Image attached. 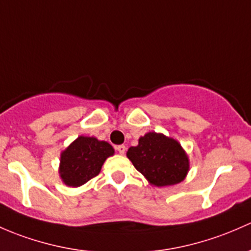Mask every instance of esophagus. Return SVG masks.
Returning <instances> with one entry per match:
<instances>
[{
  "label": "esophagus",
  "instance_id": "esophagus-1",
  "mask_svg": "<svg viewBox=\"0 0 251 251\" xmlns=\"http://www.w3.org/2000/svg\"><path fill=\"white\" fill-rule=\"evenodd\" d=\"M116 150H117L121 154H125L126 149L125 145H118V146H116Z\"/></svg>",
  "mask_w": 251,
  "mask_h": 251
}]
</instances>
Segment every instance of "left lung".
I'll return each instance as SVG.
<instances>
[{
  "label": "left lung",
  "mask_w": 251,
  "mask_h": 251,
  "mask_svg": "<svg viewBox=\"0 0 251 251\" xmlns=\"http://www.w3.org/2000/svg\"><path fill=\"white\" fill-rule=\"evenodd\" d=\"M135 169L154 186L181 182L188 172V158L177 141L154 131L139 139L126 152Z\"/></svg>",
  "instance_id": "1"
}]
</instances>
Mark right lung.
I'll return each mask as SVG.
<instances>
[{
  "instance_id": "add662e5",
  "label": "right lung",
  "mask_w": 251,
  "mask_h": 251,
  "mask_svg": "<svg viewBox=\"0 0 251 251\" xmlns=\"http://www.w3.org/2000/svg\"><path fill=\"white\" fill-rule=\"evenodd\" d=\"M113 149L106 141L79 136L61 153L60 176L68 186L77 187L97 176Z\"/></svg>"
}]
</instances>
